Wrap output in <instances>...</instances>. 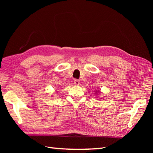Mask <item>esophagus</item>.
<instances>
[{
	"label": "esophagus",
	"mask_w": 153,
	"mask_h": 153,
	"mask_svg": "<svg viewBox=\"0 0 153 153\" xmlns=\"http://www.w3.org/2000/svg\"><path fill=\"white\" fill-rule=\"evenodd\" d=\"M74 84L76 85V86H78V85L79 84V79H74Z\"/></svg>",
	"instance_id": "obj_1"
}]
</instances>
